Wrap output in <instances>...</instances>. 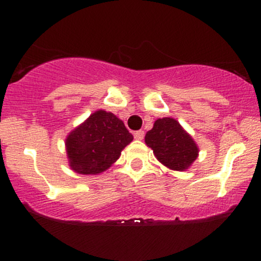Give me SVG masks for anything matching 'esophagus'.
<instances>
[{"mask_svg": "<svg viewBox=\"0 0 261 261\" xmlns=\"http://www.w3.org/2000/svg\"><path fill=\"white\" fill-rule=\"evenodd\" d=\"M134 136H135V139H136V140H142L143 137H145V133H143L142 130H139V131H136V133L134 134Z\"/></svg>", "mask_w": 261, "mask_h": 261, "instance_id": "obj_1", "label": "esophagus"}]
</instances>
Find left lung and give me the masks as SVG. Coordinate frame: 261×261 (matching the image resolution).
<instances>
[{
  "label": "left lung",
  "instance_id": "left-lung-1",
  "mask_svg": "<svg viewBox=\"0 0 261 261\" xmlns=\"http://www.w3.org/2000/svg\"><path fill=\"white\" fill-rule=\"evenodd\" d=\"M145 142L158 162L172 170H188L199 157L197 143L173 118L157 119L146 134Z\"/></svg>",
  "mask_w": 261,
  "mask_h": 261
}]
</instances>
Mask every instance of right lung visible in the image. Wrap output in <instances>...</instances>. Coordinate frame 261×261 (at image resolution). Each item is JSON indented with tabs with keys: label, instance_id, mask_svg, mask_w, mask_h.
Listing matches in <instances>:
<instances>
[{
	"label": "right lung",
	"instance_id": "add662e5",
	"mask_svg": "<svg viewBox=\"0 0 261 261\" xmlns=\"http://www.w3.org/2000/svg\"><path fill=\"white\" fill-rule=\"evenodd\" d=\"M134 136L113 113L99 109L68 133L65 140L68 166L83 175L106 172L119 160Z\"/></svg>",
	"mask_w": 261,
	"mask_h": 261
}]
</instances>
